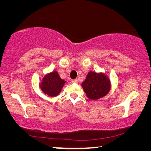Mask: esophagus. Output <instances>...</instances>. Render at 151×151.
Masks as SVG:
<instances>
[{
  "label": "esophagus",
  "mask_w": 151,
  "mask_h": 151,
  "mask_svg": "<svg viewBox=\"0 0 151 151\" xmlns=\"http://www.w3.org/2000/svg\"><path fill=\"white\" fill-rule=\"evenodd\" d=\"M78 79H74V80H73V83H78Z\"/></svg>",
  "instance_id": "1"
}]
</instances>
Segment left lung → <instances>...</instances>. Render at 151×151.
<instances>
[{
	"instance_id": "1",
	"label": "left lung",
	"mask_w": 151,
	"mask_h": 151,
	"mask_svg": "<svg viewBox=\"0 0 151 151\" xmlns=\"http://www.w3.org/2000/svg\"><path fill=\"white\" fill-rule=\"evenodd\" d=\"M81 86L89 99L97 100L109 93L111 89V82L105 74L91 71Z\"/></svg>"
}]
</instances>
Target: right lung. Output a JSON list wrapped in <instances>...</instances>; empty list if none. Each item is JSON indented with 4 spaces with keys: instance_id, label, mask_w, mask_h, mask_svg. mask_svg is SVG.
Segmentation results:
<instances>
[{
    "instance_id": "add662e5",
    "label": "right lung",
    "mask_w": 151,
    "mask_h": 151,
    "mask_svg": "<svg viewBox=\"0 0 151 151\" xmlns=\"http://www.w3.org/2000/svg\"><path fill=\"white\" fill-rule=\"evenodd\" d=\"M65 83L66 81L60 78L57 71H53L44 76L40 87L45 94L53 97L59 94Z\"/></svg>"
}]
</instances>
